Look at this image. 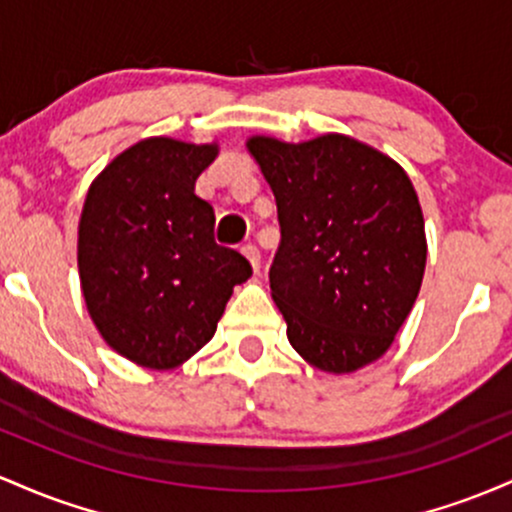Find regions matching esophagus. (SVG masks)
Returning a JSON list of instances; mask_svg holds the SVG:
<instances>
[{"label":"esophagus","mask_w":512,"mask_h":512,"mask_svg":"<svg viewBox=\"0 0 512 512\" xmlns=\"http://www.w3.org/2000/svg\"><path fill=\"white\" fill-rule=\"evenodd\" d=\"M241 254L249 258V263H251V266H254V271H258V268H261V251H258L254 244H244V246H241Z\"/></svg>","instance_id":"obj_1"}]
</instances>
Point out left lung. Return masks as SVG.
Returning <instances> with one entry per match:
<instances>
[{
	"mask_svg": "<svg viewBox=\"0 0 512 512\" xmlns=\"http://www.w3.org/2000/svg\"><path fill=\"white\" fill-rule=\"evenodd\" d=\"M275 195L271 295L287 341L333 375L382 358L426 271V227L406 171L346 135L246 142Z\"/></svg>",
	"mask_w": 512,
	"mask_h": 512,
	"instance_id": "8db88e82",
	"label": "left lung"
}]
</instances>
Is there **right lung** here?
<instances>
[{
    "label": "right lung",
    "instance_id": "add662e5",
    "mask_svg": "<svg viewBox=\"0 0 512 512\" xmlns=\"http://www.w3.org/2000/svg\"><path fill=\"white\" fill-rule=\"evenodd\" d=\"M215 157L217 145L149 137L86 193L77 241L86 309L108 346L149 370L198 353L251 275L239 251L217 244L215 210L195 195Z\"/></svg>",
    "mask_w": 512,
    "mask_h": 512
}]
</instances>
